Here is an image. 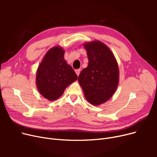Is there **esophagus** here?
<instances>
[{
	"label": "esophagus",
	"instance_id": "34e87169",
	"mask_svg": "<svg viewBox=\"0 0 157 157\" xmlns=\"http://www.w3.org/2000/svg\"><path fill=\"white\" fill-rule=\"evenodd\" d=\"M80 69H76V70H75V72H76V74L78 75V76L79 75V73H80Z\"/></svg>",
	"mask_w": 157,
	"mask_h": 157
}]
</instances>
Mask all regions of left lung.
<instances>
[{"mask_svg": "<svg viewBox=\"0 0 157 157\" xmlns=\"http://www.w3.org/2000/svg\"><path fill=\"white\" fill-rule=\"evenodd\" d=\"M88 59L87 67L79 75L78 81L86 99L99 105L109 100L119 83V68L113 53L104 43L95 40L83 44Z\"/></svg>", "mask_w": 157, "mask_h": 157, "instance_id": "obj_1", "label": "left lung"}]
</instances>
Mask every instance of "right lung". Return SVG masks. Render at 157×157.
Segmentation results:
<instances>
[{
	"label": "right lung",
	"instance_id": "add662e5",
	"mask_svg": "<svg viewBox=\"0 0 157 157\" xmlns=\"http://www.w3.org/2000/svg\"><path fill=\"white\" fill-rule=\"evenodd\" d=\"M65 50L59 46L49 49L36 72L39 92L49 101L61 97L65 88L78 79L77 74L64 59Z\"/></svg>",
	"mask_w": 157,
	"mask_h": 157
}]
</instances>
